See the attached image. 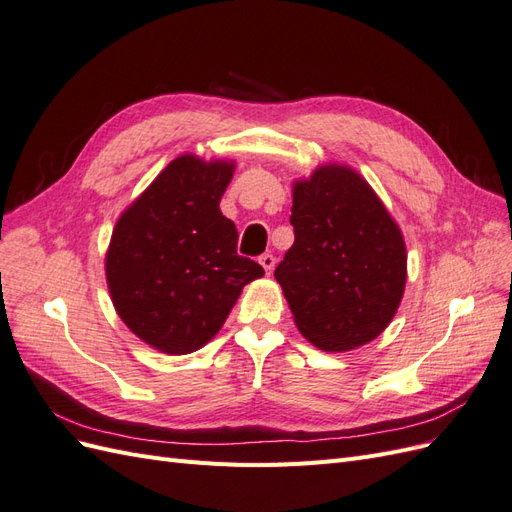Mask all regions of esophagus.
I'll use <instances>...</instances> for the list:
<instances>
[{
  "label": "esophagus",
  "mask_w": 512,
  "mask_h": 512,
  "mask_svg": "<svg viewBox=\"0 0 512 512\" xmlns=\"http://www.w3.org/2000/svg\"><path fill=\"white\" fill-rule=\"evenodd\" d=\"M258 262L262 265V269L267 271V275L273 273V269H275V256H273V254H262V256L258 258Z\"/></svg>",
  "instance_id": "34e87169"
}]
</instances>
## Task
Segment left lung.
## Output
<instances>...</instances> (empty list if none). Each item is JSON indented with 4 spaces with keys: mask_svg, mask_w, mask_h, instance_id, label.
Segmentation results:
<instances>
[{
    "mask_svg": "<svg viewBox=\"0 0 512 512\" xmlns=\"http://www.w3.org/2000/svg\"><path fill=\"white\" fill-rule=\"evenodd\" d=\"M290 224L275 280L301 335L324 352L376 339L404 297L408 254L374 188L346 164H322L292 183Z\"/></svg>",
    "mask_w": 512,
    "mask_h": 512,
    "instance_id": "8db88e82",
    "label": "left lung"
}]
</instances>
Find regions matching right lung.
I'll use <instances>...</instances> for the list:
<instances>
[{"instance_id":"right-lung-1","label":"right lung","mask_w":512,"mask_h":512,"mask_svg":"<svg viewBox=\"0 0 512 512\" xmlns=\"http://www.w3.org/2000/svg\"><path fill=\"white\" fill-rule=\"evenodd\" d=\"M232 173V160L183 153L113 228L104 269L115 312L164 354L211 342L243 286L265 275L237 254V228L220 211Z\"/></svg>"}]
</instances>
